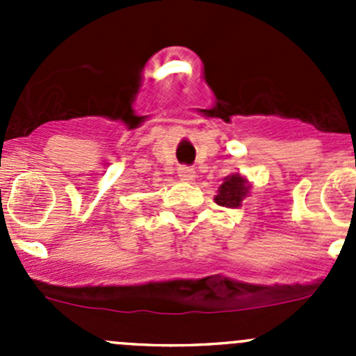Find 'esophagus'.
I'll return each instance as SVG.
<instances>
[{"label": "esophagus", "instance_id": "esophagus-1", "mask_svg": "<svg viewBox=\"0 0 356 356\" xmlns=\"http://www.w3.org/2000/svg\"><path fill=\"white\" fill-rule=\"evenodd\" d=\"M177 175L182 182H191L193 179L196 177V172H195V168L182 165V167L177 168Z\"/></svg>", "mask_w": 356, "mask_h": 356}]
</instances>
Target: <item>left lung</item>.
<instances>
[{"instance_id": "1", "label": "left lung", "mask_w": 356, "mask_h": 356, "mask_svg": "<svg viewBox=\"0 0 356 356\" xmlns=\"http://www.w3.org/2000/svg\"><path fill=\"white\" fill-rule=\"evenodd\" d=\"M250 195V184L243 175L232 174L224 179V182L218 188V195L215 196V203L220 207L238 208L241 207L243 200Z\"/></svg>"}]
</instances>
